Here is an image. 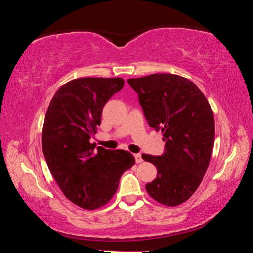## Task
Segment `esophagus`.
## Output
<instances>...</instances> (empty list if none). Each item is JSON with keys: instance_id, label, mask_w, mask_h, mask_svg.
<instances>
[{"instance_id": "1", "label": "esophagus", "mask_w": 253, "mask_h": 253, "mask_svg": "<svg viewBox=\"0 0 253 253\" xmlns=\"http://www.w3.org/2000/svg\"><path fill=\"white\" fill-rule=\"evenodd\" d=\"M134 157H135L136 163H142L143 162V157H142V155H140L139 153L134 154Z\"/></svg>"}]
</instances>
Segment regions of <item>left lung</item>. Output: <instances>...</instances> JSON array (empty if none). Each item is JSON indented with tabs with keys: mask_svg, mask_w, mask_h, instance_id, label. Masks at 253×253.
<instances>
[{
	"mask_svg": "<svg viewBox=\"0 0 253 253\" xmlns=\"http://www.w3.org/2000/svg\"><path fill=\"white\" fill-rule=\"evenodd\" d=\"M127 83L138 93L149 126L161 130L165 142L161 156H142L157 169L146 191L164 205L182 204L202 182L212 155L215 126L211 107L202 91L181 76L153 74Z\"/></svg>",
	"mask_w": 253,
	"mask_h": 253,
	"instance_id": "left-lung-1",
	"label": "left lung"
}]
</instances>
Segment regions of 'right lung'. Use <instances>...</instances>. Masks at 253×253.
<instances>
[{"label": "right lung", "mask_w": 253, "mask_h": 253, "mask_svg": "<svg viewBox=\"0 0 253 253\" xmlns=\"http://www.w3.org/2000/svg\"><path fill=\"white\" fill-rule=\"evenodd\" d=\"M122 78H78L63 84L50 101L42 130L46 164L63 194L80 208L95 210L116 193L135 158L123 149L90 143L102 108L121 91Z\"/></svg>", "instance_id": "right-lung-1"}]
</instances>
